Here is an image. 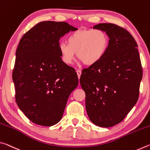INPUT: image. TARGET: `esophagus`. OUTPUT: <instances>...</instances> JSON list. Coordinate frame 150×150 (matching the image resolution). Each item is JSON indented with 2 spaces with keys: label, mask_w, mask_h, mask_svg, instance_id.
Masks as SVG:
<instances>
[{
  "label": "esophagus",
  "mask_w": 150,
  "mask_h": 150,
  "mask_svg": "<svg viewBox=\"0 0 150 150\" xmlns=\"http://www.w3.org/2000/svg\"><path fill=\"white\" fill-rule=\"evenodd\" d=\"M76 72H77V73L78 78H79V79L80 77H81V73H82V72H81V71H80V70H77V71H76Z\"/></svg>",
  "instance_id": "34e87169"
}]
</instances>
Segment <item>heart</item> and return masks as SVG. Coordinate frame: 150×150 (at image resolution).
I'll return each instance as SVG.
<instances>
[{
	"label": "heart",
	"instance_id": "heart-1",
	"mask_svg": "<svg viewBox=\"0 0 150 150\" xmlns=\"http://www.w3.org/2000/svg\"><path fill=\"white\" fill-rule=\"evenodd\" d=\"M109 45L107 34L100 29L77 30L71 33L67 42L58 47L63 63L70 65L77 56L86 65H93L105 56Z\"/></svg>",
	"mask_w": 150,
	"mask_h": 150
}]
</instances>
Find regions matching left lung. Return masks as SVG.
<instances>
[{
	"label": "left lung",
	"mask_w": 150,
	"mask_h": 150,
	"mask_svg": "<svg viewBox=\"0 0 150 150\" xmlns=\"http://www.w3.org/2000/svg\"><path fill=\"white\" fill-rule=\"evenodd\" d=\"M93 28L106 32L108 48L99 62L82 70L80 83L91 121L108 128L122 121L138 101L142 67L137 43L125 28L110 23Z\"/></svg>",
	"instance_id": "obj_1"
}]
</instances>
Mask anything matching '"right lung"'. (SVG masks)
I'll list each match as a JSON object with an SVG mask.
<instances>
[{"label": "right lung", "mask_w": 150, "mask_h": 150, "mask_svg": "<svg viewBox=\"0 0 150 150\" xmlns=\"http://www.w3.org/2000/svg\"><path fill=\"white\" fill-rule=\"evenodd\" d=\"M77 30L65 22H41L20 40L12 71L15 99L32 122L44 126L59 122L77 87V73L63 62L58 47L60 38Z\"/></svg>", "instance_id": "add662e5"}]
</instances>
